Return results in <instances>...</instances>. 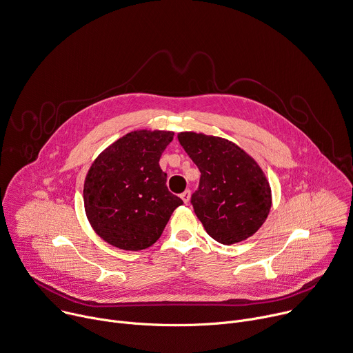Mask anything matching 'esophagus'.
<instances>
[{"mask_svg": "<svg viewBox=\"0 0 353 353\" xmlns=\"http://www.w3.org/2000/svg\"><path fill=\"white\" fill-rule=\"evenodd\" d=\"M181 199L183 200V203H189V199H190V190H185L183 193H181Z\"/></svg>", "mask_w": 353, "mask_h": 353, "instance_id": "esophagus-1", "label": "esophagus"}]
</instances>
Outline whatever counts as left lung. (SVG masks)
Wrapping results in <instances>:
<instances>
[{
  "instance_id": "left-lung-1",
  "label": "left lung",
  "mask_w": 353,
  "mask_h": 353,
  "mask_svg": "<svg viewBox=\"0 0 353 353\" xmlns=\"http://www.w3.org/2000/svg\"><path fill=\"white\" fill-rule=\"evenodd\" d=\"M178 140L200 171L190 203L205 232L223 245L252 236L271 208L270 183L259 164L223 137L181 132Z\"/></svg>"
}]
</instances>
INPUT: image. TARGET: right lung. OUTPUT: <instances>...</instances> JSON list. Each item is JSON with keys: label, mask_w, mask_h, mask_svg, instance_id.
<instances>
[{"label": "right lung", "mask_w": 353, "mask_h": 353, "mask_svg": "<svg viewBox=\"0 0 353 353\" xmlns=\"http://www.w3.org/2000/svg\"><path fill=\"white\" fill-rule=\"evenodd\" d=\"M172 139L170 130H134L92 164L83 188L85 210L107 243L123 250L152 246L183 203L168 190L167 174L159 164Z\"/></svg>", "instance_id": "add662e5"}]
</instances>
